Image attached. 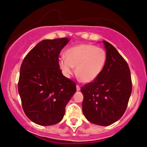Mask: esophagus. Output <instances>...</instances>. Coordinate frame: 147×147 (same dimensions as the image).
<instances>
[{"label":"esophagus","instance_id":"obj_1","mask_svg":"<svg viewBox=\"0 0 147 147\" xmlns=\"http://www.w3.org/2000/svg\"><path fill=\"white\" fill-rule=\"evenodd\" d=\"M76 88H77V90L79 91L80 90V86L79 85H76Z\"/></svg>","mask_w":147,"mask_h":147}]
</instances>
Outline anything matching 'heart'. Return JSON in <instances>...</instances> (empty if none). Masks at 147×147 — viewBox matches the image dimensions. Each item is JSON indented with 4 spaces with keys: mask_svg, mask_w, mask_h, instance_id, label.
<instances>
[{
    "mask_svg": "<svg viewBox=\"0 0 147 147\" xmlns=\"http://www.w3.org/2000/svg\"><path fill=\"white\" fill-rule=\"evenodd\" d=\"M65 57L59 59V66L65 76L70 77L76 67V74L84 82L95 80L105 65L107 55L102 48L82 44L67 49Z\"/></svg>",
    "mask_w": 147,
    "mask_h": 147,
    "instance_id": "1",
    "label": "heart"
}]
</instances>
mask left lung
I'll use <instances>...</instances> for the list:
<instances>
[{
	"mask_svg": "<svg viewBox=\"0 0 147 147\" xmlns=\"http://www.w3.org/2000/svg\"><path fill=\"white\" fill-rule=\"evenodd\" d=\"M105 65L99 76L81 88L82 112L90 123L109 126L126 111L131 94L132 82L128 63L116 48L103 41Z\"/></svg>",
	"mask_w": 147,
	"mask_h": 147,
	"instance_id": "1",
	"label": "left lung"
}]
</instances>
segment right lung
I'll return each mask as SVG.
<instances>
[{
  "label": "right lung",
  "instance_id": "add662e5",
  "mask_svg": "<svg viewBox=\"0 0 147 147\" xmlns=\"http://www.w3.org/2000/svg\"><path fill=\"white\" fill-rule=\"evenodd\" d=\"M69 42L67 38L45 39L26 55L20 68L18 90L23 110L36 124L59 123L65 106L76 92V84L64 76L59 55Z\"/></svg>",
  "mask_w": 147,
  "mask_h": 147
}]
</instances>
